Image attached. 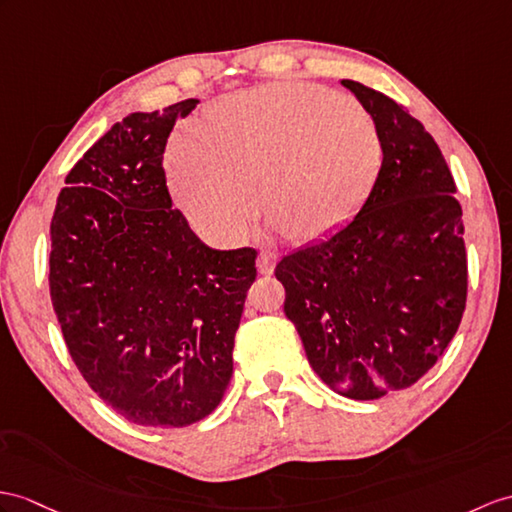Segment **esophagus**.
I'll use <instances>...</instances> for the list:
<instances>
[{
	"label": "esophagus",
	"instance_id": "34e87169",
	"mask_svg": "<svg viewBox=\"0 0 512 512\" xmlns=\"http://www.w3.org/2000/svg\"><path fill=\"white\" fill-rule=\"evenodd\" d=\"M276 263H278V254L271 252V249H263V252L258 254V260H256L258 273L269 276V273H273V267H276Z\"/></svg>",
	"mask_w": 512,
	"mask_h": 512
}]
</instances>
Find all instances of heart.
<instances>
[{"instance_id": "obj_1", "label": "heart", "mask_w": 512, "mask_h": 512, "mask_svg": "<svg viewBox=\"0 0 512 512\" xmlns=\"http://www.w3.org/2000/svg\"><path fill=\"white\" fill-rule=\"evenodd\" d=\"M384 158V136L367 110L315 84L273 82L228 97L204 136H178L169 180L186 215L217 236L247 228L263 189L273 226L308 241L363 206Z\"/></svg>"}]
</instances>
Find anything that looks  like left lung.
Segmentation results:
<instances>
[{"mask_svg":"<svg viewBox=\"0 0 512 512\" xmlns=\"http://www.w3.org/2000/svg\"><path fill=\"white\" fill-rule=\"evenodd\" d=\"M378 123L386 158L345 228L284 256V315L330 389L378 400L413 386L450 345L467 304L463 208L426 128L376 89L341 80Z\"/></svg>","mask_w":512,"mask_h":512,"instance_id":"8db88e82","label":"left lung"}]
</instances>
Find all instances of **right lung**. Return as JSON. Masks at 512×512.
<instances>
[{"label":"right lung","mask_w":512,"mask_h":512,"mask_svg":"<svg viewBox=\"0 0 512 512\" xmlns=\"http://www.w3.org/2000/svg\"><path fill=\"white\" fill-rule=\"evenodd\" d=\"M197 104L115 123L67 173L49 226L62 339L99 400L139 426L184 428L219 406L256 280L254 247H208L171 208L162 156Z\"/></svg>","instance_id":"right-lung-1"}]
</instances>
